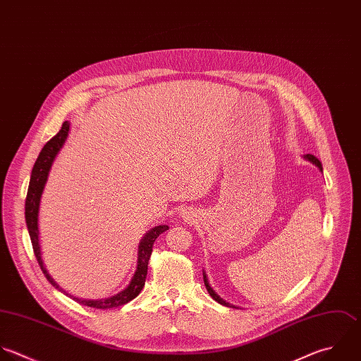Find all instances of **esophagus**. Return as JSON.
Returning <instances> with one entry per match:
<instances>
[{
  "label": "esophagus",
  "mask_w": 361,
  "mask_h": 361,
  "mask_svg": "<svg viewBox=\"0 0 361 361\" xmlns=\"http://www.w3.org/2000/svg\"><path fill=\"white\" fill-rule=\"evenodd\" d=\"M181 216L184 218V221H185V222H192V221H194V218H195L194 212H192V211H190V209H184V211L181 212Z\"/></svg>",
  "instance_id": "1"
}]
</instances>
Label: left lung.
<instances>
[{"label":"left lung","instance_id":"left-lung-1","mask_svg":"<svg viewBox=\"0 0 361 361\" xmlns=\"http://www.w3.org/2000/svg\"><path fill=\"white\" fill-rule=\"evenodd\" d=\"M305 157H307L310 161H312L314 164H317V166H318V167L322 170V164H321V161H319V160H318L315 156H312V154H307ZM202 274H204V283H205V287H207V290H208L209 295H211V297H212V298H214L216 302H219V304H222V305H225V307H231V305H229L226 301H224V300H222V298H221V297H219V295H218V294L214 291V288L209 286V281H208V277H207V274H205V273H202ZM233 308H235V307H233Z\"/></svg>","mask_w":361,"mask_h":361}]
</instances>
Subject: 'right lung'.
<instances>
[{
	"label": "right lung",
	"instance_id": "add662e5",
	"mask_svg": "<svg viewBox=\"0 0 361 361\" xmlns=\"http://www.w3.org/2000/svg\"><path fill=\"white\" fill-rule=\"evenodd\" d=\"M68 129H70V123L67 121H64L63 125H61V129L40 150V153H39V156H37V159L33 164V169H32L30 181H29L27 194H26V201H25V221H26V226H27V231H29L33 253L36 256V260H37L44 277L49 280V283L53 287H56L61 293H64V291L50 277V274L47 273V270L44 269V264L42 262L40 246H39V231H37V212H39L40 197H42L46 180H47L49 170L51 167V163H53L56 154L59 153V150L61 149L63 143L67 139ZM167 229H169L167 225H159V226H154L152 231H149L143 236V239L140 240L139 247H137V267H136V271L133 274L132 281L129 283V286L123 291H121L119 294H116L111 298L98 300V301H90V300L85 301V300H80V298H75V297H71V298L74 301L85 305V307H91V308H97V310L116 308V307L125 305L129 301H132L133 298H136L139 295V293L142 291V288L145 286V281H146L147 264H149V259H150V255H152L153 243L157 239V236L161 235L163 232H166ZM64 294L68 295L67 293H64Z\"/></svg>",
	"mask_w": 361,
	"mask_h": 361
}]
</instances>
